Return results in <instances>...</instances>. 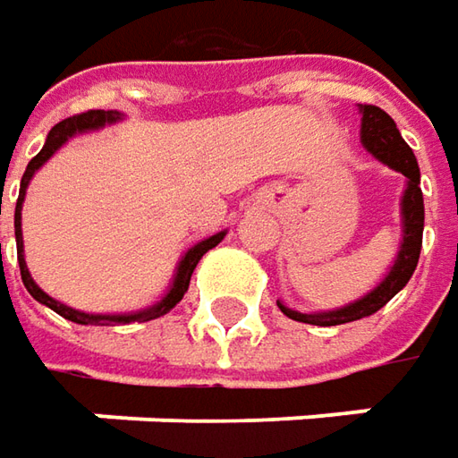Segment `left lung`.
Wrapping results in <instances>:
<instances>
[{"mask_svg":"<svg viewBox=\"0 0 458 458\" xmlns=\"http://www.w3.org/2000/svg\"><path fill=\"white\" fill-rule=\"evenodd\" d=\"M361 143L364 148L379 158L382 164H387L389 169L400 171L408 179V187L403 194V243L397 250V259L389 268V274L364 294L361 300L351 302L341 310H328V312H297L289 310L287 305L276 302L279 310L297 320V323H310V326H344L351 320H361L374 315L377 310H382L389 300L405 287L412 276V271L418 267L420 259V246H423V223H426V209H423V191H420V169L415 161V153L403 140L400 130L394 125V120L387 112L374 107V105H361Z\"/></svg>","mask_w":458,"mask_h":458,"instance_id":"1","label":"left lung"}]
</instances>
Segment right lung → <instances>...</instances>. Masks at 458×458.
<instances>
[{"label": "right lung", "mask_w": 458, "mask_h": 458, "mask_svg": "<svg viewBox=\"0 0 458 458\" xmlns=\"http://www.w3.org/2000/svg\"><path fill=\"white\" fill-rule=\"evenodd\" d=\"M120 117H123V114L114 110H89L81 112V114H73V117L64 120V123H58V125L48 132L43 150L32 158L30 164H28V169H25V174H22L20 197H17V208H14V238H17V261H20L22 284H25V289L30 292L40 305H46V308H50L53 312H58L61 318H66L71 323H79V326H97V323H146V320H156V318L166 315L169 310L176 308V302H182L184 292L190 289L191 271L197 268L199 259L225 238V230H223V233H215V235H209L205 241L194 243V246L182 256V261H179V267H176V274H174V282H171L169 292L161 297V302L140 310V312H128V315H89V312L73 310L69 308V305H64V302H58V300H53L50 294H46L43 289L35 284V279H32L30 271H28V264H25V250H22V202H25V191L30 187V179L35 176V171L40 169V166H43L50 156L61 148L69 138L79 135V132H89V130L105 128V125H110V123H117Z\"/></svg>", "instance_id": "obj_1"}]
</instances>
